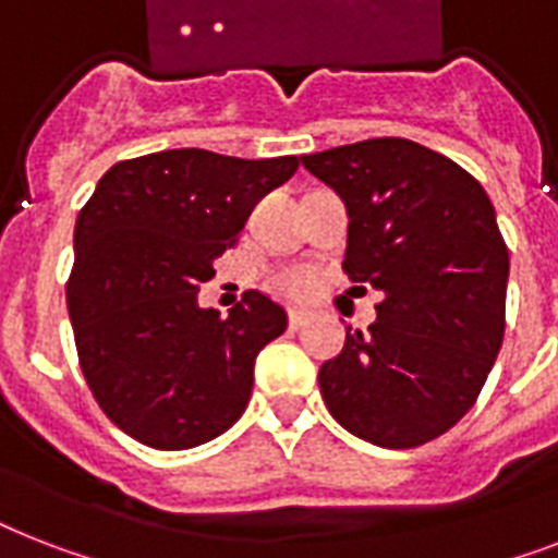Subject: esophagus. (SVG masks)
<instances>
[{"label": "esophagus", "mask_w": 558, "mask_h": 558, "mask_svg": "<svg viewBox=\"0 0 558 558\" xmlns=\"http://www.w3.org/2000/svg\"><path fill=\"white\" fill-rule=\"evenodd\" d=\"M306 322H310V313H304V310H289V327H292V330L306 327Z\"/></svg>", "instance_id": "obj_1"}]
</instances>
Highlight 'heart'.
<instances>
[{
	"label": "heart",
	"instance_id": "b5f03b06",
	"mask_svg": "<svg viewBox=\"0 0 558 558\" xmlns=\"http://www.w3.org/2000/svg\"><path fill=\"white\" fill-rule=\"evenodd\" d=\"M271 287L283 298H306L315 287V275L310 269H287L275 275Z\"/></svg>",
	"mask_w": 558,
	"mask_h": 558
}]
</instances>
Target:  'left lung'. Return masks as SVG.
I'll return each instance as SVG.
<instances>
[{
	"mask_svg": "<svg viewBox=\"0 0 558 558\" xmlns=\"http://www.w3.org/2000/svg\"><path fill=\"white\" fill-rule=\"evenodd\" d=\"M301 161L348 205V278L381 292L367 332L348 327L318 371L324 402L373 446H423L475 405L501 350L510 252L493 202L472 173L408 138Z\"/></svg>",
	"mask_w": 558,
	"mask_h": 558,
	"instance_id": "obj_1",
	"label": "left lung"
}]
</instances>
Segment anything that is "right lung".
<instances>
[{
    "mask_svg": "<svg viewBox=\"0 0 558 558\" xmlns=\"http://www.w3.org/2000/svg\"><path fill=\"white\" fill-rule=\"evenodd\" d=\"M295 170L298 156L161 150L112 165L81 208L65 283L74 344L92 397L133 440L193 449L245 411L254 359L287 313L257 289L228 315L196 295L254 205Z\"/></svg>",
    "mask_w": 558,
    "mask_h": 558,
    "instance_id": "1",
    "label": "right lung"
}]
</instances>
